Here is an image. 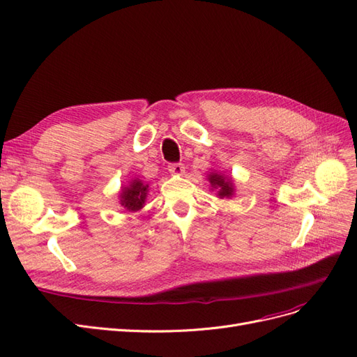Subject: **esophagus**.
Returning <instances> with one entry per match:
<instances>
[{
    "mask_svg": "<svg viewBox=\"0 0 357 357\" xmlns=\"http://www.w3.org/2000/svg\"><path fill=\"white\" fill-rule=\"evenodd\" d=\"M168 169H169L171 174L181 176L183 172H185V165H183V164H169Z\"/></svg>",
    "mask_w": 357,
    "mask_h": 357,
    "instance_id": "34e87169",
    "label": "esophagus"
}]
</instances>
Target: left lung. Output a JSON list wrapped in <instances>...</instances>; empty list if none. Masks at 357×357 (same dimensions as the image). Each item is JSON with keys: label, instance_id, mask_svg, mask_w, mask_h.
I'll return each instance as SVG.
<instances>
[{"label": "left lung", "instance_id": "obj_1", "mask_svg": "<svg viewBox=\"0 0 357 357\" xmlns=\"http://www.w3.org/2000/svg\"><path fill=\"white\" fill-rule=\"evenodd\" d=\"M208 180L211 188L218 189L219 198H231L234 195V181L231 177L218 174V172H211Z\"/></svg>", "mask_w": 357, "mask_h": 357}]
</instances>
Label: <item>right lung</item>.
Instances as JSON below:
<instances>
[{"mask_svg": "<svg viewBox=\"0 0 357 357\" xmlns=\"http://www.w3.org/2000/svg\"><path fill=\"white\" fill-rule=\"evenodd\" d=\"M149 192V185H144V183L139 178H134L129 181L128 186L122 188L121 195V205H123V208L128 211H138L144 207L146 197Z\"/></svg>", "mask_w": 357, "mask_h": 357, "instance_id": "add662e5", "label": "right lung"}]
</instances>
